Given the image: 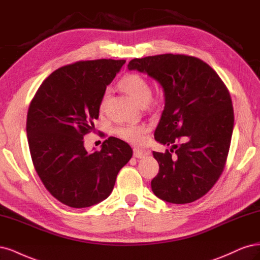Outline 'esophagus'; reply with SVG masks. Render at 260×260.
<instances>
[{
  "label": "esophagus",
  "instance_id": "obj_1",
  "mask_svg": "<svg viewBox=\"0 0 260 260\" xmlns=\"http://www.w3.org/2000/svg\"><path fill=\"white\" fill-rule=\"evenodd\" d=\"M145 155H146V153L142 151V150L137 149V148H134V156L137 157V158H141V157H144Z\"/></svg>",
  "mask_w": 260,
  "mask_h": 260
}]
</instances>
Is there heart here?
Returning <instances> with one entry per match:
<instances>
[{
  "mask_svg": "<svg viewBox=\"0 0 260 260\" xmlns=\"http://www.w3.org/2000/svg\"><path fill=\"white\" fill-rule=\"evenodd\" d=\"M119 87L140 105L148 104L152 96L151 87H150L148 81L138 73H129L125 75L119 82ZM106 98L107 94L102 98V102L99 105L100 109H104ZM115 132L116 135L123 140L131 142V144L140 145L146 140L148 127L145 125H123V126L116 128Z\"/></svg>",
  "mask_w": 260,
  "mask_h": 260,
  "instance_id": "b5f03b06",
  "label": "heart"
}]
</instances>
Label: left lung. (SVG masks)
I'll return each mask as SVG.
<instances>
[{"label":"left lung","mask_w":260,"mask_h":260,"mask_svg":"<svg viewBox=\"0 0 260 260\" xmlns=\"http://www.w3.org/2000/svg\"><path fill=\"white\" fill-rule=\"evenodd\" d=\"M129 70L145 72L163 87L165 107L154 138L172 146L154 152L160 166L153 193L174 204L194 202L211 190L223 172L233 131V107L216 71L193 56L163 54L135 58Z\"/></svg>","instance_id":"left-lung-1"}]
</instances>
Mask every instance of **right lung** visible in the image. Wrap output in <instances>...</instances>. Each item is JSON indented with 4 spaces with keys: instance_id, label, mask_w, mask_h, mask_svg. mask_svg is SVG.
<instances>
[{
    "instance_id": "1",
    "label": "right lung",
    "mask_w": 260,
    "mask_h": 260,
    "mask_svg": "<svg viewBox=\"0 0 260 260\" xmlns=\"http://www.w3.org/2000/svg\"><path fill=\"white\" fill-rule=\"evenodd\" d=\"M126 60L77 61L55 70L32 98L27 135L33 165L55 199L73 208L95 205L113 190L133 155L126 142L109 137L88 153L84 136L95 128L99 105Z\"/></svg>"
}]
</instances>
